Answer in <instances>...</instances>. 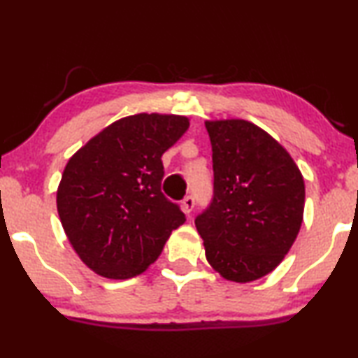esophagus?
<instances>
[{
    "mask_svg": "<svg viewBox=\"0 0 358 358\" xmlns=\"http://www.w3.org/2000/svg\"><path fill=\"white\" fill-rule=\"evenodd\" d=\"M181 209H183L185 214H189L191 210L194 209V198H193V196H186V198L181 201Z\"/></svg>",
    "mask_w": 358,
    "mask_h": 358,
    "instance_id": "34e87169",
    "label": "esophagus"
}]
</instances>
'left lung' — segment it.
Masks as SVG:
<instances>
[{"instance_id": "8db88e82", "label": "left lung", "mask_w": 358, "mask_h": 358, "mask_svg": "<svg viewBox=\"0 0 358 358\" xmlns=\"http://www.w3.org/2000/svg\"><path fill=\"white\" fill-rule=\"evenodd\" d=\"M214 196L194 224L206 259L231 282H251L280 264L299 235L305 183L290 154L246 120L206 122Z\"/></svg>"}]
</instances>
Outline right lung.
<instances>
[{
	"label": "right lung",
	"instance_id": "add662e5",
	"mask_svg": "<svg viewBox=\"0 0 358 358\" xmlns=\"http://www.w3.org/2000/svg\"><path fill=\"white\" fill-rule=\"evenodd\" d=\"M180 115L138 113L100 131L68 160L57 208L83 263L107 279L144 273L186 217L160 191L162 154L186 133Z\"/></svg>",
	"mask_w": 358,
	"mask_h": 358
}]
</instances>
